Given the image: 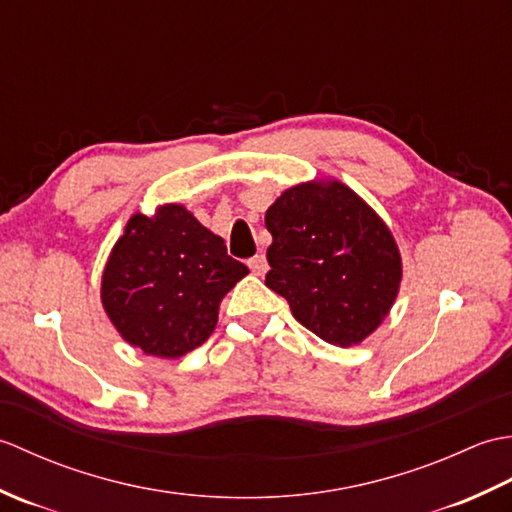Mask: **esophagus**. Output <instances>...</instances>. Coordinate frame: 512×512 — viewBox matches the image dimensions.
<instances>
[{
	"instance_id": "obj_1",
	"label": "esophagus",
	"mask_w": 512,
	"mask_h": 512,
	"mask_svg": "<svg viewBox=\"0 0 512 512\" xmlns=\"http://www.w3.org/2000/svg\"><path fill=\"white\" fill-rule=\"evenodd\" d=\"M248 268L253 270V275H257V277H264V275L268 273V262H266V257H264V255H255V257H250V259H248Z\"/></svg>"
}]
</instances>
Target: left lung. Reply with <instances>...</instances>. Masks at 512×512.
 <instances>
[{
	"label": "left lung",
	"mask_w": 512,
	"mask_h": 512,
	"mask_svg": "<svg viewBox=\"0 0 512 512\" xmlns=\"http://www.w3.org/2000/svg\"><path fill=\"white\" fill-rule=\"evenodd\" d=\"M273 235L266 286L325 343H363L398 297L402 259L394 235L361 195L339 180L286 189L266 211Z\"/></svg>",
	"instance_id": "left-lung-1"
}]
</instances>
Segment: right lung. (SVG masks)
I'll use <instances>...</instances> for the list:
<instances>
[{
	"mask_svg": "<svg viewBox=\"0 0 512 512\" xmlns=\"http://www.w3.org/2000/svg\"><path fill=\"white\" fill-rule=\"evenodd\" d=\"M248 268L182 204L134 213L101 277L105 314L149 356L180 358L213 334L220 303Z\"/></svg>",
	"mask_w": 512,
	"mask_h": 512,
	"instance_id": "1",
	"label": "right lung"
}]
</instances>
